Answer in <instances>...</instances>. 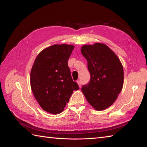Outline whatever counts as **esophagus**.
Listing matches in <instances>:
<instances>
[{"label":"esophagus","instance_id":"34e87169","mask_svg":"<svg viewBox=\"0 0 147 147\" xmlns=\"http://www.w3.org/2000/svg\"><path fill=\"white\" fill-rule=\"evenodd\" d=\"M77 83H78V84L79 86H80V87H81V85H82V82H81V81H80V80L77 81Z\"/></svg>","mask_w":147,"mask_h":147}]
</instances>
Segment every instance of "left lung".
I'll use <instances>...</instances> for the list:
<instances>
[{
    "label": "left lung",
    "instance_id": "left-lung-1",
    "mask_svg": "<svg viewBox=\"0 0 147 147\" xmlns=\"http://www.w3.org/2000/svg\"><path fill=\"white\" fill-rule=\"evenodd\" d=\"M81 52L88 62L91 77L82 91L93 108L104 110L115 101L123 88V65L115 53L104 43L85 45Z\"/></svg>",
    "mask_w": 147,
    "mask_h": 147
}]
</instances>
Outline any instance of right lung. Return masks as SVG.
Instances as JSON below:
<instances>
[{
	"mask_svg": "<svg viewBox=\"0 0 147 147\" xmlns=\"http://www.w3.org/2000/svg\"><path fill=\"white\" fill-rule=\"evenodd\" d=\"M73 49L71 45H53L40 52L33 63L31 88L40 107L49 113L63 111L74 90L80 88L67 64Z\"/></svg>",
	"mask_w": 147,
	"mask_h": 147,
	"instance_id": "obj_1",
	"label": "right lung"
}]
</instances>
